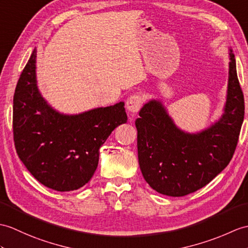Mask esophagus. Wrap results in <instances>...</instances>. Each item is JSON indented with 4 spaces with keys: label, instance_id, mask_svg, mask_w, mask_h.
<instances>
[{
    "label": "esophagus",
    "instance_id": "obj_1",
    "mask_svg": "<svg viewBox=\"0 0 248 248\" xmlns=\"http://www.w3.org/2000/svg\"><path fill=\"white\" fill-rule=\"evenodd\" d=\"M142 97L140 95L135 94L130 96L125 102L126 110L131 113H137L142 106Z\"/></svg>",
    "mask_w": 248,
    "mask_h": 248
}]
</instances>
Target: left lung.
Returning a JSON list of instances; mask_svg holds the SVG:
<instances>
[{
    "label": "left lung",
    "mask_w": 248,
    "mask_h": 248,
    "mask_svg": "<svg viewBox=\"0 0 248 248\" xmlns=\"http://www.w3.org/2000/svg\"><path fill=\"white\" fill-rule=\"evenodd\" d=\"M229 59L224 113L209 128L199 133L182 131L158 100H150L140 111L135 122L138 163L143 178L158 193L184 197L197 191L232 158L245 107L232 48Z\"/></svg>",
    "instance_id": "8db88e82"
}]
</instances>
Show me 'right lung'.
<instances>
[{
    "label": "right lung",
    "instance_id": "obj_1",
    "mask_svg": "<svg viewBox=\"0 0 248 248\" xmlns=\"http://www.w3.org/2000/svg\"><path fill=\"white\" fill-rule=\"evenodd\" d=\"M36 58L34 48L15 91V147L36 180L57 191H73L89 183L99 148L114 129L126 123L124 102L76 115L57 112L39 92Z\"/></svg>",
    "mask_w": 248,
    "mask_h": 248
}]
</instances>
